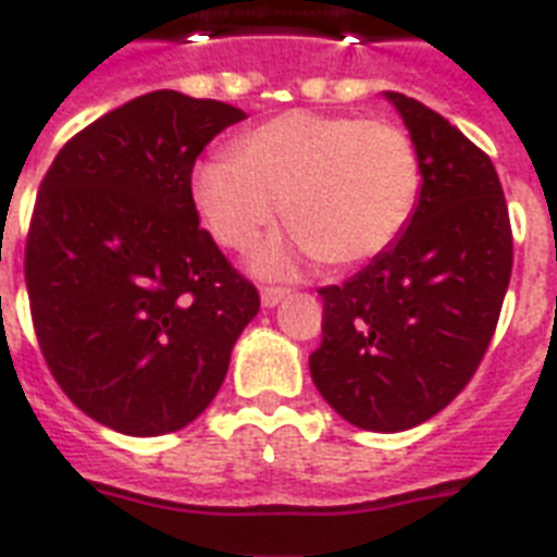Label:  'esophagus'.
<instances>
[{
	"label": "esophagus",
	"mask_w": 557,
	"mask_h": 557,
	"mask_svg": "<svg viewBox=\"0 0 557 557\" xmlns=\"http://www.w3.org/2000/svg\"><path fill=\"white\" fill-rule=\"evenodd\" d=\"M288 292L286 288H280V286H265L260 292V300H262V306H265V309H274V306L280 304V300H283V297H286Z\"/></svg>",
	"instance_id": "1"
}]
</instances>
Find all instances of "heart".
I'll return each mask as SVG.
<instances>
[{"label":"heart","instance_id":"1","mask_svg":"<svg viewBox=\"0 0 557 557\" xmlns=\"http://www.w3.org/2000/svg\"><path fill=\"white\" fill-rule=\"evenodd\" d=\"M422 168L410 135L379 117L286 112L236 138L234 159L196 164L193 205L216 243L243 251L280 216L292 231L253 253L265 277L306 260H372L413 216Z\"/></svg>","mask_w":557,"mask_h":557}]
</instances>
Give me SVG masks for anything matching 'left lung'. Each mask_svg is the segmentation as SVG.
<instances>
[{"instance_id": "8db88e82", "label": "left lung", "mask_w": 557, "mask_h": 557, "mask_svg": "<svg viewBox=\"0 0 557 557\" xmlns=\"http://www.w3.org/2000/svg\"><path fill=\"white\" fill-rule=\"evenodd\" d=\"M419 152L422 190L387 251L323 286L314 387L361 431L396 433L448 407L483 361L511 277V225L492 159L440 112L384 91Z\"/></svg>"}]
</instances>
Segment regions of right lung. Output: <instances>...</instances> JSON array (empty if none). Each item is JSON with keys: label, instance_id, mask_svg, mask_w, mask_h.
Segmentation results:
<instances>
[{"label": "right lung", "instance_id": "right-lung-1", "mask_svg": "<svg viewBox=\"0 0 557 557\" xmlns=\"http://www.w3.org/2000/svg\"><path fill=\"white\" fill-rule=\"evenodd\" d=\"M243 109L161 89L57 152L25 245L46 364L95 422L126 436L190 424L225 381L260 295L199 227L190 173Z\"/></svg>", "mask_w": 557, "mask_h": 557}]
</instances>
